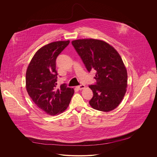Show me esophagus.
<instances>
[{"label":"esophagus","mask_w":157,"mask_h":157,"mask_svg":"<svg viewBox=\"0 0 157 157\" xmlns=\"http://www.w3.org/2000/svg\"><path fill=\"white\" fill-rule=\"evenodd\" d=\"M85 87V85H83V84H82V85H79V86H76V88H77L78 90H79L83 89Z\"/></svg>","instance_id":"34e87169"}]
</instances>
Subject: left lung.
<instances>
[{
  "mask_svg": "<svg viewBox=\"0 0 157 157\" xmlns=\"http://www.w3.org/2000/svg\"><path fill=\"white\" fill-rule=\"evenodd\" d=\"M72 44L88 71L96 72L97 82L89 86L94 94L90 105L104 112L115 109L127 87V69L120 54L112 46L98 39H78Z\"/></svg>",
  "mask_w": 157,
  "mask_h": 157,
  "instance_id": "1",
  "label": "left lung"
}]
</instances>
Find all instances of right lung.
I'll return each instance as SVG.
<instances>
[{"mask_svg": "<svg viewBox=\"0 0 157 157\" xmlns=\"http://www.w3.org/2000/svg\"><path fill=\"white\" fill-rule=\"evenodd\" d=\"M70 41H58L40 48L30 61L26 74L29 95L40 109L50 115L62 113L71 102L74 90L65 83L56 88V60Z\"/></svg>", "mask_w": 157, "mask_h": 157, "instance_id": "right-lung-1", "label": "right lung"}]
</instances>
